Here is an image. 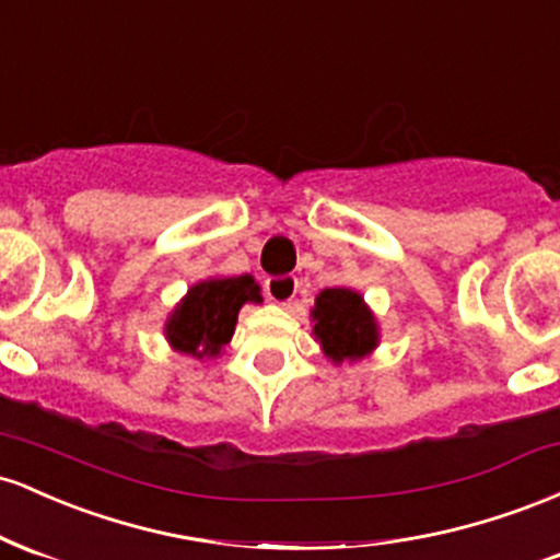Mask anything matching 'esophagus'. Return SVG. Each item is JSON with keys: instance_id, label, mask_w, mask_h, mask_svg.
<instances>
[{"instance_id": "34e87169", "label": "esophagus", "mask_w": 560, "mask_h": 560, "mask_svg": "<svg viewBox=\"0 0 560 560\" xmlns=\"http://www.w3.org/2000/svg\"><path fill=\"white\" fill-rule=\"evenodd\" d=\"M266 294L276 305H289L298 294V279L294 276H273V279L266 281Z\"/></svg>"}]
</instances>
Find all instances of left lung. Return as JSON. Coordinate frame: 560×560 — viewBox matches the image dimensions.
<instances>
[{"label":"left lung","mask_w":560,"mask_h":560,"mask_svg":"<svg viewBox=\"0 0 560 560\" xmlns=\"http://www.w3.org/2000/svg\"><path fill=\"white\" fill-rule=\"evenodd\" d=\"M313 337L334 365L358 363L374 355L382 342L376 313L361 292L350 287L320 289L311 307Z\"/></svg>","instance_id":"1"}]
</instances>
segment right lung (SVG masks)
<instances>
[{
  "label": "right lung",
  "mask_w": 560,
  "mask_h": 560,
  "mask_svg": "<svg viewBox=\"0 0 560 560\" xmlns=\"http://www.w3.org/2000/svg\"><path fill=\"white\" fill-rule=\"evenodd\" d=\"M260 305V284L249 273L210 276L186 289L165 318L163 334L171 350L202 358H218L231 342L242 305Z\"/></svg>",
  "instance_id": "right-lung-1"
}]
</instances>
